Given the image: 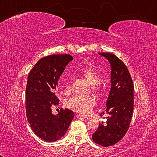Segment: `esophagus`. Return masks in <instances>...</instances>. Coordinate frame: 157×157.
Instances as JSON below:
<instances>
[{
    "label": "esophagus",
    "instance_id": "34e87169",
    "mask_svg": "<svg viewBox=\"0 0 157 157\" xmlns=\"http://www.w3.org/2000/svg\"><path fill=\"white\" fill-rule=\"evenodd\" d=\"M76 117H77V118H86V119H88L89 118V116H85V115H83V114H80V113L77 114Z\"/></svg>",
    "mask_w": 157,
    "mask_h": 157
}]
</instances>
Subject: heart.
Here are the masks:
<instances>
[{
  "label": "heart",
  "mask_w": 157,
  "mask_h": 157,
  "mask_svg": "<svg viewBox=\"0 0 157 157\" xmlns=\"http://www.w3.org/2000/svg\"><path fill=\"white\" fill-rule=\"evenodd\" d=\"M81 75L93 86V90L95 93L101 91L100 87L98 84L100 82V78L96 71L94 68H87L81 72ZM70 86L68 83L65 86V91H68ZM96 101L92 96H79L75 95L66 102V106L71 109L82 114H86L91 112L95 105Z\"/></svg>",
  "instance_id": "b5f03b06"
}]
</instances>
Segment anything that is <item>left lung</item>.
Returning <instances> with one entry per match:
<instances>
[{
    "mask_svg": "<svg viewBox=\"0 0 157 157\" xmlns=\"http://www.w3.org/2000/svg\"><path fill=\"white\" fill-rule=\"evenodd\" d=\"M98 54L110 63L111 86L106 103L107 121L99 124L92 139L97 144L108 147L123 139L129 129L134 109V84L127 66L119 58L109 52Z\"/></svg>",
    "mask_w": 157,
    "mask_h": 157,
    "instance_id": "1",
    "label": "left lung"
}]
</instances>
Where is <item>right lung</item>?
<instances>
[{
	"label": "right lung",
	"mask_w": 157,
	"mask_h": 157,
	"mask_svg": "<svg viewBox=\"0 0 157 157\" xmlns=\"http://www.w3.org/2000/svg\"><path fill=\"white\" fill-rule=\"evenodd\" d=\"M73 59L69 55H52L39 59L29 73L25 92L26 115L36 136L47 142H54L64 136L74 117L66 109L56 115L52 105L59 104L57 81L66 66Z\"/></svg>",
	"instance_id": "right-lung-1"
}]
</instances>
